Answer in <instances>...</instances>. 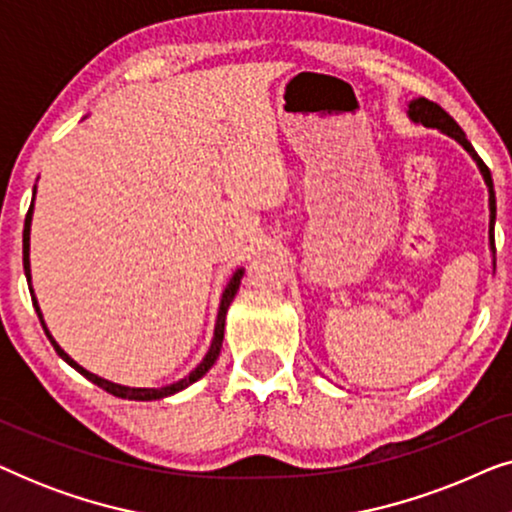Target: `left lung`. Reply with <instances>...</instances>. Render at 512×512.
<instances>
[{
  "label": "left lung",
  "mask_w": 512,
  "mask_h": 512,
  "mask_svg": "<svg viewBox=\"0 0 512 512\" xmlns=\"http://www.w3.org/2000/svg\"><path fill=\"white\" fill-rule=\"evenodd\" d=\"M408 114L415 123H422V125H426V128H438V130L447 132V135H452L475 158V163H478L482 177H485V184L489 186V212H492V216H489V237H492V244H494L492 230H494V219H496V198H494V184H492V174H489V167L482 163V158L478 156V153H475L471 142L466 139L464 130L459 128L457 121H454V118L447 114V111L440 107V104L426 100V97H419V100L410 102Z\"/></svg>",
  "instance_id": "left-lung-1"
}]
</instances>
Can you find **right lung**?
I'll list each match as a JSON object with an SVG mask.
<instances>
[{
  "label": "right lung",
  "instance_id": "right-lung-1",
  "mask_svg": "<svg viewBox=\"0 0 512 512\" xmlns=\"http://www.w3.org/2000/svg\"><path fill=\"white\" fill-rule=\"evenodd\" d=\"M30 223H32V207H30V212H27V216H25V230H23V268H25V277H27V279H30ZM242 275H244V272L237 270L235 275H233V279H230V282H228L226 291H223L221 307H219V317H216V328H214L212 347H209V352H207L205 359H202L200 366L195 368L193 373L186 377V380H179V382L170 384V387H160V389H130V387H121V384H114V382H109V380H102V377H97V375H93V373H88L86 368H81L79 363L69 359V356L60 349L58 342H55V340L51 338V333H48V328H46V324H44V317H41V310H39V305H37V298H34V291L30 289V293H32L34 310H37V314H39V321H41V326H44L48 340H51V345L55 347V352H58V354L62 356V359H65V361L69 363V366L79 370V373H81L83 377H88V380L93 382V384H97V387H102L104 391H109V394H114V396H118V398H130V401H156V398H165V396H170V394H177V391L186 389L188 384H193L195 380H200V377L205 375L207 370L214 366V361L219 359L221 342H223V328H226V312H228V305L233 303L237 289H240Z\"/></svg>",
  "mask_w": 512,
  "mask_h": 512
}]
</instances>
